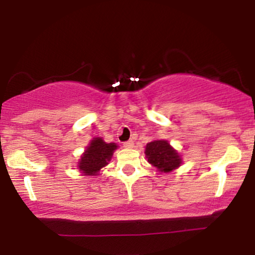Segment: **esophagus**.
Wrapping results in <instances>:
<instances>
[{"mask_svg": "<svg viewBox=\"0 0 255 255\" xmlns=\"http://www.w3.org/2000/svg\"><path fill=\"white\" fill-rule=\"evenodd\" d=\"M133 146H134V142L131 141V140H128V141L124 142V147H126V148H131Z\"/></svg>", "mask_w": 255, "mask_h": 255, "instance_id": "obj_1", "label": "esophagus"}]
</instances>
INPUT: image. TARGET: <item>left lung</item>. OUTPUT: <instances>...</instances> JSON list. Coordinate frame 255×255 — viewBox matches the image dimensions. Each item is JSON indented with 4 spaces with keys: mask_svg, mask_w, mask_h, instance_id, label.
<instances>
[{
    "mask_svg": "<svg viewBox=\"0 0 255 255\" xmlns=\"http://www.w3.org/2000/svg\"><path fill=\"white\" fill-rule=\"evenodd\" d=\"M147 162L162 172H169L177 169L182 163L181 156L166 140H153L145 147Z\"/></svg>",
    "mask_w": 255,
    "mask_h": 255,
    "instance_id": "left-lung-1",
    "label": "left lung"
}]
</instances>
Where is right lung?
<instances>
[{
  "mask_svg": "<svg viewBox=\"0 0 255 255\" xmlns=\"http://www.w3.org/2000/svg\"><path fill=\"white\" fill-rule=\"evenodd\" d=\"M118 148L115 142H107L102 137H95L91 140L90 145L79 160L78 168L84 176H97L102 168L108 164L113 157L114 151Z\"/></svg>",
  "mask_w": 255,
  "mask_h": 255,
  "instance_id": "right-lung-1",
  "label": "right lung"
}]
</instances>
